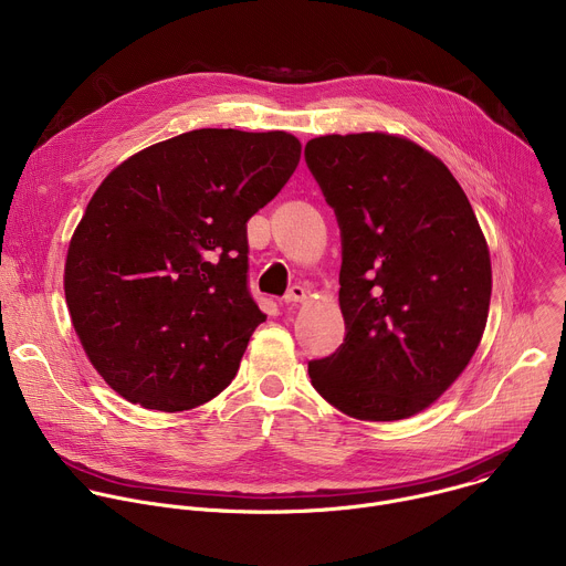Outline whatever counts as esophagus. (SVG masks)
Returning a JSON list of instances; mask_svg holds the SVG:
<instances>
[{
  "mask_svg": "<svg viewBox=\"0 0 566 566\" xmlns=\"http://www.w3.org/2000/svg\"><path fill=\"white\" fill-rule=\"evenodd\" d=\"M302 300H306V289L300 286V284H293V286L286 291V295H284V302H286V304H295V302H302Z\"/></svg>",
  "mask_w": 566,
  "mask_h": 566,
  "instance_id": "obj_1",
  "label": "esophagus"
}]
</instances>
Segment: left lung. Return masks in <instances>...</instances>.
<instances>
[{
    "label": "left lung",
    "mask_w": 566,
    "mask_h": 566,
    "mask_svg": "<svg viewBox=\"0 0 566 566\" xmlns=\"http://www.w3.org/2000/svg\"><path fill=\"white\" fill-rule=\"evenodd\" d=\"M340 228L345 340L311 360L317 394L360 421L408 419L470 363L491 304V255L437 156L378 132L306 143Z\"/></svg>",
    "instance_id": "left-lung-1"
}]
</instances>
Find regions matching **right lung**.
<instances>
[{
	"label": "right lung",
	"mask_w": 566,
	"mask_h": 566,
	"mask_svg": "<svg viewBox=\"0 0 566 566\" xmlns=\"http://www.w3.org/2000/svg\"><path fill=\"white\" fill-rule=\"evenodd\" d=\"M286 132L195 129L120 164L75 228L64 295L92 365L129 402L184 412L230 385L258 325L249 219L291 179Z\"/></svg>",
	"instance_id": "add662e5"
}]
</instances>
